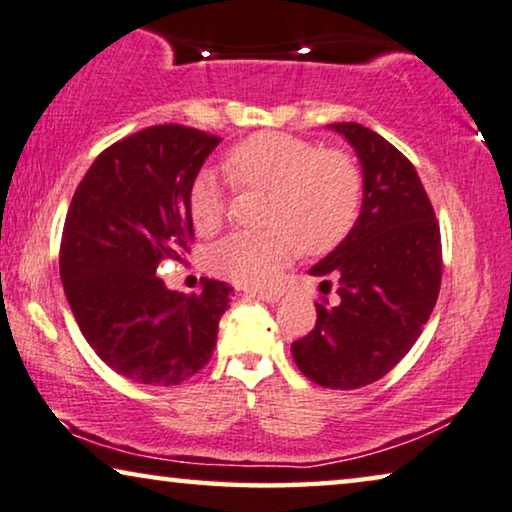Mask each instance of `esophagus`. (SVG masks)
Returning a JSON list of instances; mask_svg holds the SVG:
<instances>
[{
	"label": "esophagus",
	"mask_w": 512,
	"mask_h": 512,
	"mask_svg": "<svg viewBox=\"0 0 512 512\" xmlns=\"http://www.w3.org/2000/svg\"><path fill=\"white\" fill-rule=\"evenodd\" d=\"M249 295L251 298H258L265 302H277L281 298V291L279 288H251Z\"/></svg>",
	"instance_id": "obj_1"
}]
</instances>
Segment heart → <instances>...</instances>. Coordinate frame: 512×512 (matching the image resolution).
I'll return each mask as SVG.
<instances>
[{
	"mask_svg": "<svg viewBox=\"0 0 512 512\" xmlns=\"http://www.w3.org/2000/svg\"><path fill=\"white\" fill-rule=\"evenodd\" d=\"M228 177L247 189L270 191L263 233H233L205 254L210 272L244 286H268L298 256L335 249L362 210V175L346 152L323 150L291 133H256L226 154ZM198 233L219 231L226 196L214 170H198L189 187Z\"/></svg>",
	"mask_w": 512,
	"mask_h": 512,
	"instance_id": "b5f03b06",
	"label": "heart"
}]
</instances>
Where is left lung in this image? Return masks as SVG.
<instances>
[{"label": "left lung", "instance_id": "1", "mask_svg": "<svg viewBox=\"0 0 512 512\" xmlns=\"http://www.w3.org/2000/svg\"><path fill=\"white\" fill-rule=\"evenodd\" d=\"M330 129L355 147L365 198L353 231L309 272L337 279V302H316V325L293 342L309 381L353 390L383 379L420 337L441 288V231L416 168L395 145L355 122Z\"/></svg>", "mask_w": 512, "mask_h": 512}]
</instances>
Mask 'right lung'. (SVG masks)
Masks as SVG:
<instances>
[{"label": "right lung", "mask_w": 512, "mask_h": 512, "mask_svg": "<svg viewBox=\"0 0 512 512\" xmlns=\"http://www.w3.org/2000/svg\"><path fill=\"white\" fill-rule=\"evenodd\" d=\"M219 136L157 124L106 147L78 184L59 244V277L83 337L117 374L177 385L210 362L226 281L168 291L157 268L194 242L189 187Z\"/></svg>", "instance_id": "obj_1"}]
</instances>
